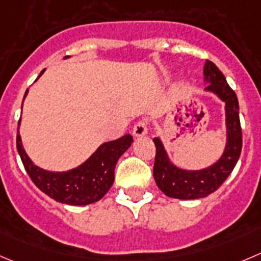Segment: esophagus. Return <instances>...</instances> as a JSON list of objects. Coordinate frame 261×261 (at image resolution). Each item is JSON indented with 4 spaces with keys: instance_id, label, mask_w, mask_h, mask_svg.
<instances>
[{
    "instance_id": "1",
    "label": "esophagus",
    "mask_w": 261,
    "mask_h": 261,
    "mask_svg": "<svg viewBox=\"0 0 261 261\" xmlns=\"http://www.w3.org/2000/svg\"><path fill=\"white\" fill-rule=\"evenodd\" d=\"M147 129H148V123L146 120H138L137 123L135 124L133 126V135L136 137H142L147 133Z\"/></svg>"
}]
</instances>
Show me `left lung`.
I'll return each instance as SVG.
<instances>
[{
	"label": "left lung",
	"mask_w": 261,
	"mask_h": 261,
	"mask_svg": "<svg viewBox=\"0 0 261 261\" xmlns=\"http://www.w3.org/2000/svg\"><path fill=\"white\" fill-rule=\"evenodd\" d=\"M205 79L209 83L206 89L215 92L225 101L227 110L228 142L224 155L212 168L200 172L180 170L169 163L164 151L163 143L159 138L153 140L156 147L153 178L158 187L166 196L180 200L201 198L210 195L223 185L228 175L232 173L242 150V129L238 114V100L234 91L227 83V79L214 63L206 61L203 68Z\"/></svg>",
	"instance_id": "obj_1"
}]
</instances>
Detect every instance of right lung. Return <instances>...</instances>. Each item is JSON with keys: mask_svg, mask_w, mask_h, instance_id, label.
Instances as JSON below:
<instances>
[{"mask_svg": "<svg viewBox=\"0 0 261 261\" xmlns=\"http://www.w3.org/2000/svg\"><path fill=\"white\" fill-rule=\"evenodd\" d=\"M43 71L42 70L41 74ZM27 93L28 89L25 96ZM132 142V136L125 135L118 140L101 145L86 163L75 169L64 173H52L46 172L32 163L21 145L19 130L16 136L17 152L34 185L49 197L68 205H88L101 200L113 186L114 170L119 158L128 150Z\"/></svg>", "mask_w": 261, "mask_h": 261, "instance_id": "obj_1", "label": "right lung"}]
</instances>
